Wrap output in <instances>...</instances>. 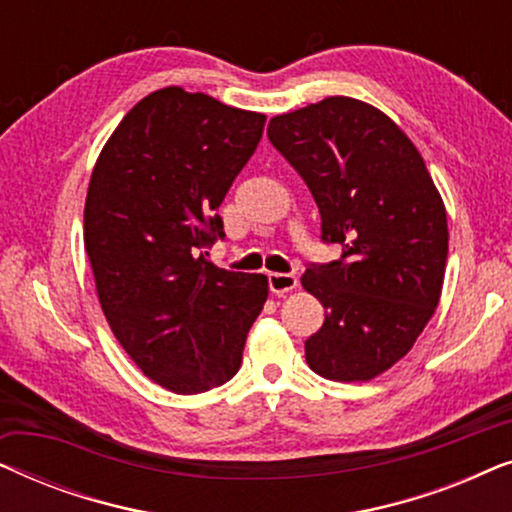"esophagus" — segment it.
<instances>
[{"mask_svg":"<svg viewBox=\"0 0 512 512\" xmlns=\"http://www.w3.org/2000/svg\"><path fill=\"white\" fill-rule=\"evenodd\" d=\"M268 286H270V293H275V296H284V293L296 289L298 279L293 275H286V272H270Z\"/></svg>","mask_w":512,"mask_h":512,"instance_id":"34e87169","label":"esophagus"}]
</instances>
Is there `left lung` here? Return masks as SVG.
<instances>
[{
    "mask_svg": "<svg viewBox=\"0 0 512 512\" xmlns=\"http://www.w3.org/2000/svg\"><path fill=\"white\" fill-rule=\"evenodd\" d=\"M268 137L296 167L321 214V240L342 244L300 277L326 319L305 340L314 373L368 382L410 352L436 312L447 212L410 137L373 104L326 97L270 118Z\"/></svg>",
    "mask_w": 512,
    "mask_h": 512,
    "instance_id": "obj_1",
    "label": "left lung"
}]
</instances>
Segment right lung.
I'll return each instance as SVG.
<instances>
[{"label": "right lung", "mask_w": 512, "mask_h": 512, "mask_svg": "<svg viewBox=\"0 0 512 512\" xmlns=\"http://www.w3.org/2000/svg\"><path fill=\"white\" fill-rule=\"evenodd\" d=\"M265 116L170 86L139 100L100 151L83 244L102 312L137 368L174 394L228 382L268 300V277L216 268L200 249L263 135Z\"/></svg>", "instance_id": "obj_1"}]
</instances>
